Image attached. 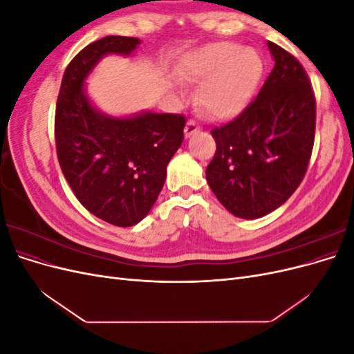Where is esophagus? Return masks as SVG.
Returning a JSON list of instances; mask_svg holds the SVG:
<instances>
[{"label": "esophagus", "mask_w": 354, "mask_h": 354, "mask_svg": "<svg viewBox=\"0 0 354 354\" xmlns=\"http://www.w3.org/2000/svg\"><path fill=\"white\" fill-rule=\"evenodd\" d=\"M199 130H201L199 124H198L196 121H194V120H190V121L186 124V127H185V136H186V137H190V136H194L195 133H198Z\"/></svg>", "instance_id": "esophagus-1"}]
</instances>
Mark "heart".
<instances>
[{
	"instance_id": "heart-1",
	"label": "heart",
	"mask_w": 354,
	"mask_h": 354,
	"mask_svg": "<svg viewBox=\"0 0 354 354\" xmlns=\"http://www.w3.org/2000/svg\"><path fill=\"white\" fill-rule=\"evenodd\" d=\"M261 59L251 48L236 42H216L196 51L189 72L196 81H205L199 91L203 111L217 118L239 113L261 77Z\"/></svg>"
}]
</instances>
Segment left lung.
I'll return each instance as SVG.
<instances>
[{
    "instance_id": "1",
    "label": "left lung",
    "mask_w": 354,
    "mask_h": 354,
    "mask_svg": "<svg viewBox=\"0 0 354 354\" xmlns=\"http://www.w3.org/2000/svg\"><path fill=\"white\" fill-rule=\"evenodd\" d=\"M267 46L274 68L241 115L212 128L217 151L205 173L221 205L246 220L291 198L315 143L316 100L307 73L291 53L270 41Z\"/></svg>"
}]
</instances>
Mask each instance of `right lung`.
Instances as JSON below:
<instances>
[{"label": "right lung", "mask_w": 354, "mask_h": 354, "mask_svg": "<svg viewBox=\"0 0 354 354\" xmlns=\"http://www.w3.org/2000/svg\"><path fill=\"white\" fill-rule=\"evenodd\" d=\"M109 35L82 48L63 75L55 136L62 173L95 217L118 227L142 221L162 190L167 165L183 143L186 118L142 112L113 118L93 106L84 82L102 57L130 56L140 44Z\"/></svg>", "instance_id": "obj_1"}]
</instances>
